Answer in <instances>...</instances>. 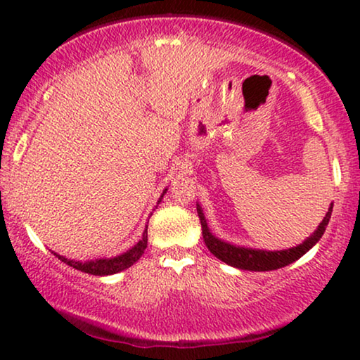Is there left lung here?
Masks as SVG:
<instances>
[{
    "instance_id": "8db88e82",
    "label": "left lung",
    "mask_w": 360,
    "mask_h": 360,
    "mask_svg": "<svg viewBox=\"0 0 360 360\" xmlns=\"http://www.w3.org/2000/svg\"><path fill=\"white\" fill-rule=\"evenodd\" d=\"M196 211H198V216H200L201 231H203V240L206 248L210 249V252L213 254L214 257L223 260L224 264L233 265L236 269L254 270V272H267V270L282 269L285 265L298 260L302 255L307 254L319 239H321L324 231H326L329 218H331L333 205L329 206L328 213L324 216L321 223H319L318 229L314 231V233L309 236L303 244H300L297 248H292V249H285V250H260V249L240 248V245H233L229 243H224V240L214 238V236L210 233L203 210H201L200 205H196Z\"/></svg>"
}]
</instances>
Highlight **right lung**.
<instances>
[{"label": "right lung", "mask_w": 360, "mask_h": 360, "mask_svg": "<svg viewBox=\"0 0 360 360\" xmlns=\"http://www.w3.org/2000/svg\"><path fill=\"white\" fill-rule=\"evenodd\" d=\"M164 193H167V190H164ZM164 193H162V196H164ZM162 196H160V200H162ZM157 205H159V203H157ZM146 248H147V226H146L144 234H142L139 243H137L134 248H131L129 250H127V252L121 254V255H116V257L88 260V262H80V260H78V262H77V260H70V259L63 257V255H58L56 252H53V255L60 259L63 264L70 265V267L77 269V270H82V272H85V274H90V275H112V274L121 272V270H124L127 267H131L132 264H136L137 260L141 259V255L144 254Z\"/></svg>", "instance_id": "obj_1"}]
</instances>
